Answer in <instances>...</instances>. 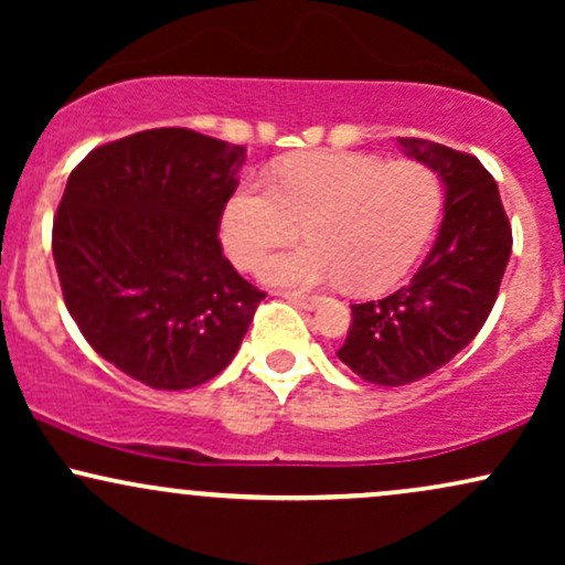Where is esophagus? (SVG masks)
Masks as SVG:
<instances>
[{
    "instance_id": "esophagus-1",
    "label": "esophagus",
    "mask_w": 565,
    "mask_h": 565,
    "mask_svg": "<svg viewBox=\"0 0 565 565\" xmlns=\"http://www.w3.org/2000/svg\"><path fill=\"white\" fill-rule=\"evenodd\" d=\"M281 297H287L289 302L300 305V308H308V310H313L316 305H319V297L305 295V291H281Z\"/></svg>"
}]
</instances>
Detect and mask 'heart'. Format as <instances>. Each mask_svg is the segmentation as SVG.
<instances>
[{
	"label": "heart",
	"instance_id": "1",
	"mask_svg": "<svg viewBox=\"0 0 565 565\" xmlns=\"http://www.w3.org/2000/svg\"><path fill=\"white\" fill-rule=\"evenodd\" d=\"M440 210V185L419 161L316 151L278 161L270 185L244 180L220 215L231 260L255 268L300 233L308 242L263 263L276 287L345 284L374 295L406 276L425 249Z\"/></svg>",
	"mask_w": 565,
	"mask_h": 565
}]
</instances>
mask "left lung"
<instances>
[{"label":"left lung","mask_w":565,"mask_h":565,"mask_svg":"<svg viewBox=\"0 0 565 565\" xmlns=\"http://www.w3.org/2000/svg\"><path fill=\"white\" fill-rule=\"evenodd\" d=\"M398 142L444 183L438 238L406 287L350 305L353 323L337 350L361 380L387 387L427 377L470 345L494 308L512 249L497 180L481 161L433 140Z\"/></svg>","instance_id":"obj_1"}]
</instances>
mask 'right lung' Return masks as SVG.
I'll list each match as a JSON object with an SVG mask.
<instances>
[{
	"label": "right lung",
	"mask_w": 565,
	"mask_h": 565,
	"mask_svg": "<svg viewBox=\"0 0 565 565\" xmlns=\"http://www.w3.org/2000/svg\"><path fill=\"white\" fill-rule=\"evenodd\" d=\"M244 146L183 127L89 151L53 223L63 300L97 355L157 391L217 377L265 291L220 246Z\"/></svg>",
	"instance_id": "1"
}]
</instances>
